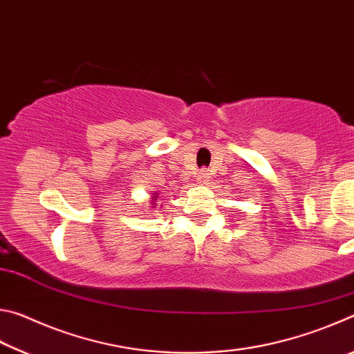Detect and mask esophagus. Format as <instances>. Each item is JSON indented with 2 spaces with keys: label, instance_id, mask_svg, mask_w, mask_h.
Instances as JSON below:
<instances>
[{
  "label": "esophagus",
  "instance_id": "34e87169",
  "mask_svg": "<svg viewBox=\"0 0 354 354\" xmlns=\"http://www.w3.org/2000/svg\"><path fill=\"white\" fill-rule=\"evenodd\" d=\"M207 178H209V170L206 169H201L198 173H196V181L200 184H205L207 181Z\"/></svg>",
  "mask_w": 354,
  "mask_h": 354
}]
</instances>
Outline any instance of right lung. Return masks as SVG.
<instances>
[{"label": "right lung", "instance_id": "obj_1", "mask_svg": "<svg viewBox=\"0 0 354 354\" xmlns=\"http://www.w3.org/2000/svg\"><path fill=\"white\" fill-rule=\"evenodd\" d=\"M156 198H158V194H153V200H151V201L154 203V201H156Z\"/></svg>", "mask_w": 354, "mask_h": 354}]
</instances>
